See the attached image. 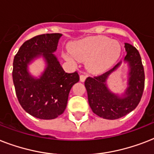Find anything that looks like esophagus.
Returning <instances> with one entry per match:
<instances>
[{"label": "esophagus", "instance_id": "1", "mask_svg": "<svg viewBox=\"0 0 154 154\" xmlns=\"http://www.w3.org/2000/svg\"><path fill=\"white\" fill-rule=\"evenodd\" d=\"M85 78H86V76L84 74H81L80 75V81L82 82H84L85 81Z\"/></svg>", "mask_w": 154, "mask_h": 154}]
</instances>
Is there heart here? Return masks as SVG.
<instances>
[{
    "instance_id": "obj_1",
    "label": "heart",
    "mask_w": 154,
    "mask_h": 154,
    "mask_svg": "<svg viewBox=\"0 0 154 154\" xmlns=\"http://www.w3.org/2000/svg\"><path fill=\"white\" fill-rule=\"evenodd\" d=\"M69 52L63 53V57L69 62L85 61L89 72L98 74L105 72L118 59L121 45L115 40L102 36L89 37L71 43Z\"/></svg>"
}]
</instances>
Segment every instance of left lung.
<instances>
[{
    "label": "left lung",
    "instance_id": "1",
    "mask_svg": "<svg viewBox=\"0 0 154 154\" xmlns=\"http://www.w3.org/2000/svg\"><path fill=\"white\" fill-rule=\"evenodd\" d=\"M127 53L124 62L128 64L127 88L121 95L112 93L107 86V79L121 66L118 62L112 69L101 76L88 77L85 86L93 112L104 119L115 120L125 116L137 106L145 87V72L141 56L137 49L129 43H125Z\"/></svg>",
    "mask_w": 154,
    "mask_h": 154
}]
</instances>
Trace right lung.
<instances>
[{"instance_id": "add662e5", "label": "right lung", "mask_w": 154, "mask_h": 154, "mask_svg": "<svg viewBox=\"0 0 154 154\" xmlns=\"http://www.w3.org/2000/svg\"><path fill=\"white\" fill-rule=\"evenodd\" d=\"M62 34L47 33L28 40L13 60V80L21 107L33 117L54 119L65 111L72 85L79 82L77 72H65L53 53ZM42 57L46 68L39 78L32 76L28 65Z\"/></svg>"}]
</instances>
